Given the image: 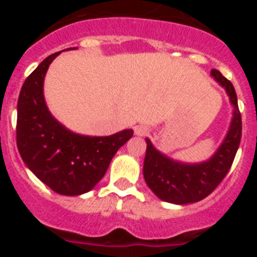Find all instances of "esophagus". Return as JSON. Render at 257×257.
I'll return each mask as SVG.
<instances>
[{
    "label": "esophagus",
    "instance_id": "esophagus-1",
    "mask_svg": "<svg viewBox=\"0 0 257 257\" xmlns=\"http://www.w3.org/2000/svg\"><path fill=\"white\" fill-rule=\"evenodd\" d=\"M147 133H148V128L145 126H136L135 127V134L138 136H144L147 135Z\"/></svg>",
    "mask_w": 257,
    "mask_h": 257
}]
</instances>
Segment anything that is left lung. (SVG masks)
Returning a JSON list of instances; mask_svg holds the SVG:
<instances>
[{
	"label": "left lung",
	"instance_id": "1",
	"mask_svg": "<svg viewBox=\"0 0 257 257\" xmlns=\"http://www.w3.org/2000/svg\"><path fill=\"white\" fill-rule=\"evenodd\" d=\"M211 76L225 88L234 110L225 139L210 160L201 163L174 161L157 151L151 140L145 139L147 153L143 167L145 183L165 202L188 205L206 198L225 178L234 161L242 136V118L238 109L237 94L230 81L219 70H211Z\"/></svg>",
	"mask_w": 257,
	"mask_h": 257
}]
</instances>
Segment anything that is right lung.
<instances>
[{"label": "right lung", "instance_id": "right-lung-1", "mask_svg": "<svg viewBox=\"0 0 257 257\" xmlns=\"http://www.w3.org/2000/svg\"><path fill=\"white\" fill-rule=\"evenodd\" d=\"M59 54L47 56L23 83L18 99L17 145L27 167L42 183L63 196H79L103 179L114 154L134 131L85 136L72 133L52 117L44 97V79Z\"/></svg>", "mask_w": 257, "mask_h": 257}]
</instances>
